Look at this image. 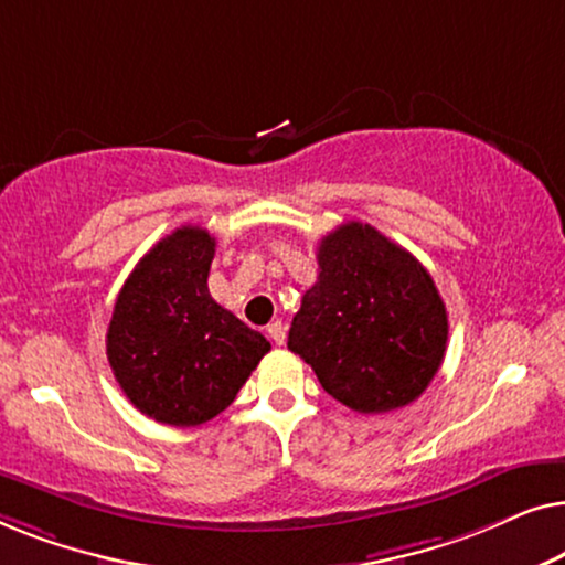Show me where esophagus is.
Returning a JSON list of instances; mask_svg holds the SVG:
<instances>
[{"instance_id":"34e87169","label":"esophagus","mask_w":565,"mask_h":565,"mask_svg":"<svg viewBox=\"0 0 565 565\" xmlns=\"http://www.w3.org/2000/svg\"><path fill=\"white\" fill-rule=\"evenodd\" d=\"M267 337L273 339L275 344H285V337H288V327L282 321H273L267 327Z\"/></svg>"}]
</instances>
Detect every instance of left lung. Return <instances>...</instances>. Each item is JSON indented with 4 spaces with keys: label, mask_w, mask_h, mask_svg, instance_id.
Instances as JSON below:
<instances>
[{
    "label": "left lung",
    "mask_w": 565,
    "mask_h": 565,
    "mask_svg": "<svg viewBox=\"0 0 565 565\" xmlns=\"http://www.w3.org/2000/svg\"><path fill=\"white\" fill-rule=\"evenodd\" d=\"M319 280L292 316L288 350L360 414L412 404L443 365L447 311L427 269L360 221L321 238Z\"/></svg>",
    "instance_id": "obj_1"
}]
</instances>
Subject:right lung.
Here are the masks:
<instances>
[{
    "instance_id": "add662e5",
    "label": "right lung",
    "mask_w": 565,
    "mask_h": 565,
    "mask_svg": "<svg viewBox=\"0 0 565 565\" xmlns=\"http://www.w3.org/2000/svg\"><path fill=\"white\" fill-rule=\"evenodd\" d=\"M213 254L205 228L172 231L128 275L107 327L115 381L138 412L169 427L218 416L269 352L207 292Z\"/></svg>"
}]
</instances>
